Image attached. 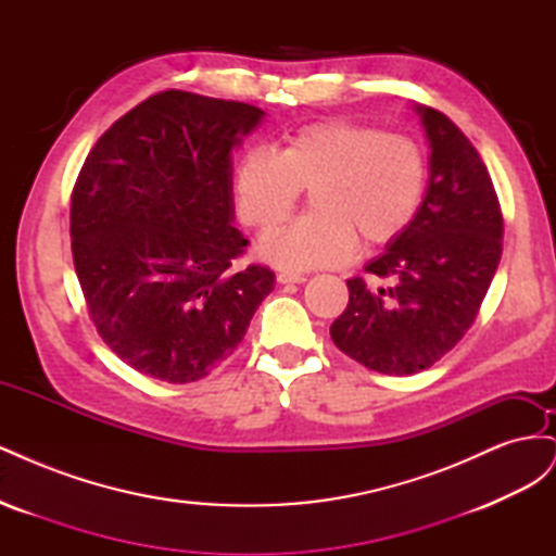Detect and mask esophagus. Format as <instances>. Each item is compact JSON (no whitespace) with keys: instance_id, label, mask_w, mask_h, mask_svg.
<instances>
[{"instance_id":"34e87169","label":"esophagus","mask_w":556,"mask_h":556,"mask_svg":"<svg viewBox=\"0 0 556 556\" xmlns=\"http://www.w3.org/2000/svg\"><path fill=\"white\" fill-rule=\"evenodd\" d=\"M304 280H306V276H301V274H292V271H280L278 274L280 285H292V282H304Z\"/></svg>"}]
</instances>
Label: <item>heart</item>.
Listing matches in <instances>:
<instances>
[{
    "instance_id": "b5f03b06",
    "label": "heart",
    "mask_w": 556,
    "mask_h": 556,
    "mask_svg": "<svg viewBox=\"0 0 556 556\" xmlns=\"http://www.w3.org/2000/svg\"><path fill=\"white\" fill-rule=\"evenodd\" d=\"M311 190V213L260 245L276 266L306 271L345 262L355 243H392L415 220L427 190L425 150L408 134L343 121L313 123L285 134L274 155L250 150L233 174L239 220L274 231Z\"/></svg>"
}]
</instances>
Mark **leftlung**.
<instances>
[{
  "label": "left lung",
  "instance_id": "1",
  "mask_svg": "<svg viewBox=\"0 0 556 556\" xmlns=\"http://www.w3.org/2000/svg\"><path fill=\"white\" fill-rule=\"evenodd\" d=\"M417 113L431 148L422 206L366 266L374 282L348 280V308L329 329L336 348L384 376L425 371L464 339L503 252L501 204L478 150L445 113Z\"/></svg>",
  "mask_w": 556,
  "mask_h": 556
}]
</instances>
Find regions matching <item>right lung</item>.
Masks as SVG:
<instances>
[{"label":"right lung","instance_id":"1","mask_svg":"<svg viewBox=\"0 0 556 556\" xmlns=\"http://www.w3.org/2000/svg\"><path fill=\"white\" fill-rule=\"evenodd\" d=\"M264 111L164 90L92 146L72 192V252L102 341L148 378L185 384L239 348L276 276L231 271V148Z\"/></svg>","mask_w":556,"mask_h":556}]
</instances>
